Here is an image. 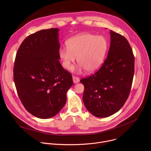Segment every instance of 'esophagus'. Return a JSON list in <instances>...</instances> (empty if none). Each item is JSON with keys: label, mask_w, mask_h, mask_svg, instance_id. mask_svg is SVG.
<instances>
[{"label": "esophagus", "mask_w": 151, "mask_h": 151, "mask_svg": "<svg viewBox=\"0 0 151 151\" xmlns=\"http://www.w3.org/2000/svg\"><path fill=\"white\" fill-rule=\"evenodd\" d=\"M73 82H74L75 83H76L79 82V78L73 76Z\"/></svg>", "instance_id": "esophagus-1"}]
</instances>
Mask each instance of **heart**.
<instances>
[{
  "mask_svg": "<svg viewBox=\"0 0 151 151\" xmlns=\"http://www.w3.org/2000/svg\"><path fill=\"white\" fill-rule=\"evenodd\" d=\"M67 47H61L58 57L64 69L70 70L77 57L79 64L76 70L83 69L91 73L97 70L104 62L108 49V42L102 36L90 33H82L75 36L66 42Z\"/></svg>",
  "mask_w": 151,
  "mask_h": 151,
  "instance_id": "1",
  "label": "heart"
}]
</instances>
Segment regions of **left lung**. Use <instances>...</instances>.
<instances>
[{
    "label": "left lung",
    "instance_id": "obj_1",
    "mask_svg": "<svg viewBox=\"0 0 151 151\" xmlns=\"http://www.w3.org/2000/svg\"><path fill=\"white\" fill-rule=\"evenodd\" d=\"M110 35V48L102 66L80 81L84 85V105L97 118L120 110L130 94L134 73V57L128 40L112 30Z\"/></svg>",
    "mask_w": 151,
    "mask_h": 151
}]
</instances>
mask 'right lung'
<instances>
[{
    "instance_id": "1",
    "label": "right lung",
    "mask_w": 151,
    "mask_h": 151,
    "mask_svg": "<svg viewBox=\"0 0 151 151\" xmlns=\"http://www.w3.org/2000/svg\"><path fill=\"white\" fill-rule=\"evenodd\" d=\"M58 31L52 28L29 35L15 59L14 81L19 98L29 113L40 119L52 118L61 110L73 83L59 61Z\"/></svg>"
}]
</instances>
